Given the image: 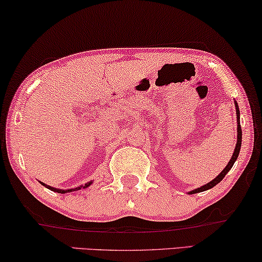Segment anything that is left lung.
<instances>
[{"instance_id":"obj_1","label":"left lung","mask_w":262,"mask_h":262,"mask_svg":"<svg viewBox=\"0 0 262 262\" xmlns=\"http://www.w3.org/2000/svg\"><path fill=\"white\" fill-rule=\"evenodd\" d=\"M235 109H236V116H237V142H236V146H235V149H234V153H233V156L231 158V161L228 162V165L225 167V169L221 171L220 174L217 175V177L214 179V180H212L210 182L207 183V185L200 187V188H196L192 190V192H189V194H195V193H200V192H204V190H207V189H210L213 188L214 186L217 185L219 182H220L222 179H224L226 177V174L228 173L229 170H231V168L234 165V162L236 161L237 159V155H239L240 153V148H241V141H243V130H241V124H240V112H239V107H237V103L235 102Z\"/></svg>"}]
</instances>
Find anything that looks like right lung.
<instances>
[{
    "label": "right lung",
    "instance_id": "obj_1",
    "mask_svg": "<svg viewBox=\"0 0 262 262\" xmlns=\"http://www.w3.org/2000/svg\"><path fill=\"white\" fill-rule=\"evenodd\" d=\"M41 183H42V182H41ZM91 183H92V182H88V183H85L83 188H87V187H88L89 185H91ZM42 185L46 186L47 188L50 189V190H54V192H57V193H61V194H63V193H69V192H73V190L81 189V187H76V188H70V189H56V188H54V187H50V186H47V185H45V183H42Z\"/></svg>",
    "mask_w": 262,
    "mask_h": 262
}]
</instances>
